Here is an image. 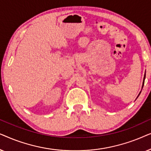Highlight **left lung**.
I'll return each instance as SVG.
<instances>
[{"label":"left lung","mask_w":151,"mask_h":151,"mask_svg":"<svg viewBox=\"0 0 151 151\" xmlns=\"http://www.w3.org/2000/svg\"><path fill=\"white\" fill-rule=\"evenodd\" d=\"M145 77H146V76L144 75V81H143V84H142V88H143V86H144V80H145ZM140 93H141V92L139 93V94H140ZM139 94L138 95V96H139ZM138 96H137V98H138Z\"/></svg>","instance_id":"left-lung-1"}]
</instances>
